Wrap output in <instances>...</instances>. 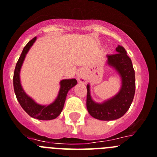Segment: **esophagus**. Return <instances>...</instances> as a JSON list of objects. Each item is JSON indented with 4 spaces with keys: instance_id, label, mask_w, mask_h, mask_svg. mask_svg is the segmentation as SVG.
Segmentation results:
<instances>
[{
    "instance_id": "esophagus-1",
    "label": "esophagus",
    "mask_w": 157,
    "mask_h": 157,
    "mask_svg": "<svg viewBox=\"0 0 157 157\" xmlns=\"http://www.w3.org/2000/svg\"><path fill=\"white\" fill-rule=\"evenodd\" d=\"M77 79L80 82H86V78H85L84 75L78 74L77 75Z\"/></svg>"
}]
</instances>
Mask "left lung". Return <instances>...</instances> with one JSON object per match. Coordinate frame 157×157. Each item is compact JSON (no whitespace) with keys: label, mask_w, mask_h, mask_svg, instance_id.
I'll use <instances>...</instances> for the list:
<instances>
[{"label":"left lung","mask_w":157,"mask_h":157,"mask_svg":"<svg viewBox=\"0 0 157 157\" xmlns=\"http://www.w3.org/2000/svg\"><path fill=\"white\" fill-rule=\"evenodd\" d=\"M116 51L117 53L108 55L107 63L121 76L122 85L119 93L104 103L98 104L93 101L89 85H87L88 112L93 117L101 121H113L123 117L131 106L135 94V71L131 59L122 46H117Z\"/></svg>","instance_id":"obj_1"}]
</instances>
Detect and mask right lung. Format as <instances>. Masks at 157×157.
Segmentation results:
<instances>
[{
	"label": "right lung",
	"instance_id": "obj_1",
	"mask_svg": "<svg viewBox=\"0 0 157 157\" xmlns=\"http://www.w3.org/2000/svg\"><path fill=\"white\" fill-rule=\"evenodd\" d=\"M36 40V37H34L33 39L29 40V43L25 46L19 60L16 64L13 74L14 92H15L18 102L20 103L22 109L30 117L38 120H42V121H49V120L55 119L60 115L63 108H64L67 93L72 87L76 85L77 81L76 79H65V80H62L60 81V88L58 96L53 103L49 105H38L31 97H29L25 93V91L23 90L21 85L20 72H21V68L22 64H23L26 54Z\"/></svg>",
	"mask_w": 157,
	"mask_h": 157
}]
</instances>
